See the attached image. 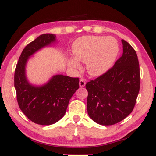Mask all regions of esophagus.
Returning <instances> with one entry per match:
<instances>
[{
    "mask_svg": "<svg viewBox=\"0 0 156 156\" xmlns=\"http://www.w3.org/2000/svg\"><path fill=\"white\" fill-rule=\"evenodd\" d=\"M86 84V79L84 78H81L79 82V85H80V87H83Z\"/></svg>",
    "mask_w": 156,
    "mask_h": 156,
    "instance_id": "1",
    "label": "esophagus"
}]
</instances>
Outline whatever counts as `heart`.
I'll use <instances>...</instances> for the list:
<instances>
[{"label": "heart", "mask_w": 156, "mask_h": 156, "mask_svg": "<svg viewBox=\"0 0 156 156\" xmlns=\"http://www.w3.org/2000/svg\"><path fill=\"white\" fill-rule=\"evenodd\" d=\"M72 52L75 58L69 60L70 67H79L78 61L87 62L89 73L98 76L112 67L119 53V45L111 37L83 36L73 43Z\"/></svg>", "instance_id": "b5f03b06"}]
</instances>
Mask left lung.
<instances>
[{"mask_svg": "<svg viewBox=\"0 0 156 156\" xmlns=\"http://www.w3.org/2000/svg\"><path fill=\"white\" fill-rule=\"evenodd\" d=\"M123 53L114 65L99 77L88 82L87 112L101 125H112L125 119L135 107L140 86L138 56L122 40Z\"/></svg>", "mask_w": 156, "mask_h": 156, "instance_id": "obj_1", "label": "left lung"}]
</instances>
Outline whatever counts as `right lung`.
Here are the masks:
<instances>
[{"label":"right lung","mask_w":156,"mask_h":156,"mask_svg":"<svg viewBox=\"0 0 156 156\" xmlns=\"http://www.w3.org/2000/svg\"><path fill=\"white\" fill-rule=\"evenodd\" d=\"M56 36L44 34L29 43L23 50L14 73V87L18 106L33 122L41 125L56 123L64 116L69 102L79 88V78L54 76L42 86L29 83L25 74L27 59L44 47L56 42Z\"/></svg>","instance_id":"1"}]
</instances>
